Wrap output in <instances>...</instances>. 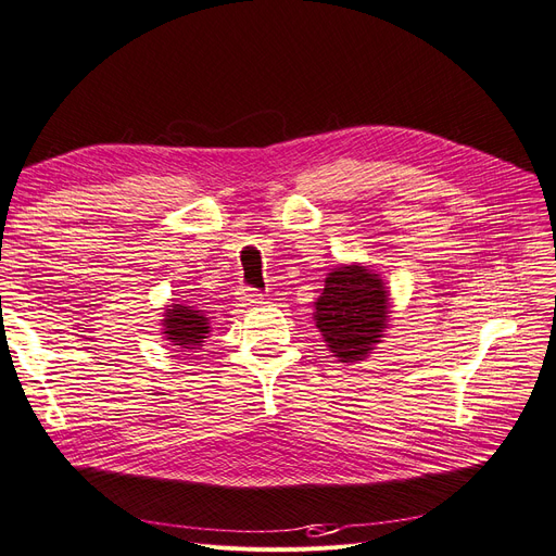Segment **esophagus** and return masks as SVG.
Returning <instances> with one entry per match:
<instances>
[{
    "label": "esophagus",
    "instance_id": "esophagus-1",
    "mask_svg": "<svg viewBox=\"0 0 556 556\" xmlns=\"http://www.w3.org/2000/svg\"><path fill=\"white\" fill-rule=\"evenodd\" d=\"M242 304H261L263 302V295L252 291V289H242L240 291V298H238Z\"/></svg>",
    "mask_w": 556,
    "mask_h": 556
}]
</instances>
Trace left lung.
<instances>
[{"mask_svg":"<svg viewBox=\"0 0 556 556\" xmlns=\"http://www.w3.org/2000/svg\"><path fill=\"white\" fill-rule=\"evenodd\" d=\"M314 320L332 357L362 362L384 337L389 323V291L380 275L366 265H341L327 275L314 302Z\"/></svg>","mask_w":556,"mask_h":556,"instance_id":"8db88e82","label":"left lung"}]
</instances>
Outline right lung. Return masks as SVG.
Returning a JSON list of instances; mask_svg holds the SVG:
<instances>
[{
    "label": "right lung",
    "instance_id": "1",
    "mask_svg": "<svg viewBox=\"0 0 556 556\" xmlns=\"http://www.w3.org/2000/svg\"><path fill=\"white\" fill-rule=\"evenodd\" d=\"M162 327V334L167 337V341L172 345L185 348V351H197L203 339H208L211 334V323L205 314L185 304H169V309L164 312Z\"/></svg>",
    "mask_w": 556,
    "mask_h": 556
}]
</instances>
